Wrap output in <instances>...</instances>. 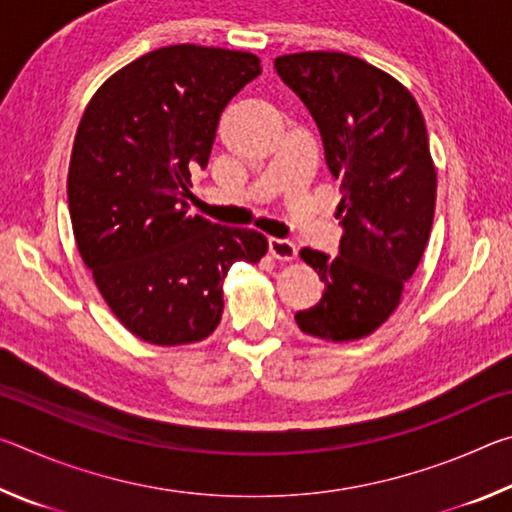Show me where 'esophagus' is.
I'll return each instance as SVG.
<instances>
[{
	"label": "esophagus",
	"instance_id": "34e87169",
	"mask_svg": "<svg viewBox=\"0 0 512 512\" xmlns=\"http://www.w3.org/2000/svg\"><path fill=\"white\" fill-rule=\"evenodd\" d=\"M268 250H271V255L275 259H280V262H291V259L298 257V248L289 239L271 237V239H268Z\"/></svg>",
	"mask_w": 512,
	"mask_h": 512
}]
</instances>
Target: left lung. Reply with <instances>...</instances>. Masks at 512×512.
I'll return each mask as SVG.
<instances>
[{"instance_id": "8db88e82", "label": "left lung", "mask_w": 512, "mask_h": 512, "mask_svg": "<svg viewBox=\"0 0 512 512\" xmlns=\"http://www.w3.org/2000/svg\"><path fill=\"white\" fill-rule=\"evenodd\" d=\"M273 65L314 117L341 180L339 255L300 250L325 291L296 323L316 339L357 341L397 309L427 248L436 207L427 126L413 94L361 58L302 51Z\"/></svg>"}]
</instances>
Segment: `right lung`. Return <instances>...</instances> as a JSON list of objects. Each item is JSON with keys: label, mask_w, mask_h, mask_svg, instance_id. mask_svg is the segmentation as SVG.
Here are the masks:
<instances>
[{"label": "right lung", "mask_w": 512, "mask_h": 512, "mask_svg": "<svg viewBox=\"0 0 512 512\" xmlns=\"http://www.w3.org/2000/svg\"><path fill=\"white\" fill-rule=\"evenodd\" d=\"M259 74L248 51L162 47L112 74L83 112L67 173L76 246L112 314L146 343L207 339L230 266L266 255L262 232L187 212L223 108Z\"/></svg>", "instance_id": "obj_1"}]
</instances>
